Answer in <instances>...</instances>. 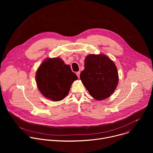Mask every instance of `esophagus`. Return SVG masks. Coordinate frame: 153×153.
<instances>
[{
	"label": "esophagus",
	"mask_w": 153,
	"mask_h": 153,
	"mask_svg": "<svg viewBox=\"0 0 153 153\" xmlns=\"http://www.w3.org/2000/svg\"><path fill=\"white\" fill-rule=\"evenodd\" d=\"M80 71H77V72H76V75L77 76V77L79 78V77H80Z\"/></svg>",
	"instance_id": "1"
}]
</instances>
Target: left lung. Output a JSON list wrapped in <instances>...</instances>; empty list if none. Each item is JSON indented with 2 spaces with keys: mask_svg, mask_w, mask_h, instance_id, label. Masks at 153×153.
<instances>
[{
  "mask_svg": "<svg viewBox=\"0 0 153 153\" xmlns=\"http://www.w3.org/2000/svg\"><path fill=\"white\" fill-rule=\"evenodd\" d=\"M80 78L90 95L99 100L110 97L116 88L119 80L114 63L103 54L87 56Z\"/></svg>",
  "mask_w": 153,
  "mask_h": 153,
  "instance_id": "8db88e82",
  "label": "left lung"
}]
</instances>
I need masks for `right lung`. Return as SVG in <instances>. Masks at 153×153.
I'll list each match as a JSON object with an SVG mask.
<instances>
[{
    "label": "right lung",
    "mask_w": 153,
    "mask_h": 153,
    "mask_svg": "<svg viewBox=\"0 0 153 153\" xmlns=\"http://www.w3.org/2000/svg\"><path fill=\"white\" fill-rule=\"evenodd\" d=\"M38 88L43 96L53 101L66 97L73 82L77 79L68 65L60 58L47 59L38 68L36 74Z\"/></svg>",
    "instance_id": "add662e5"
}]
</instances>
